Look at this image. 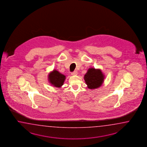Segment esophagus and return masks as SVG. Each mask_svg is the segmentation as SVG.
<instances>
[{
    "label": "esophagus",
    "instance_id": "obj_1",
    "mask_svg": "<svg viewBox=\"0 0 147 147\" xmlns=\"http://www.w3.org/2000/svg\"><path fill=\"white\" fill-rule=\"evenodd\" d=\"M78 74V72L77 71H74V72H72L71 73V75H73V76H75V75H77Z\"/></svg>",
    "mask_w": 147,
    "mask_h": 147
}]
</instances>
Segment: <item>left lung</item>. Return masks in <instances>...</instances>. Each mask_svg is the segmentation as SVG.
I'll use <instances>...</instances> for the list:
<instances>
[{"label": "left lung", "mask_w": 147, "mask_h": 147, "mask_svg": "<svg viewBox=\"0 0 147 147\" xmlns=\"http://www.w3.org/2000/svg\"><path fill=\"white\" fill-rule=\"evenodd\" d=\"M104 75L99 69L90 68L84 75V79L88 88L92 89L99 88L103 83Z\"/></svg>", "instance_id": "1"}]
</instances>
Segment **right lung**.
Listing matches in <instances>:
<instances>
[{"label":"right lung","instance_id":"right-lung-1","mask_svg":"<svg viewBox=\"0 0 147 147\" xmlns=\"http://www.w3.org/2000/svg\"><path fill=\"white\" fill-rule=\"evenodd\" d=\"M49 81L51 84L56 87H60L63 84L66 79L65 75L60 74L56 70L50 72L48 76Z\"/></svg>","mask_w":147,"mask_h":147}]
</instances>
